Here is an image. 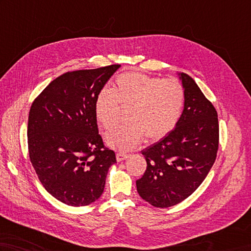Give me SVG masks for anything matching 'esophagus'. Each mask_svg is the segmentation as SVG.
I'll use <instances>...</instances> for the list:
<instances>
[{"instance_id":"34e87169","label":"esophagus","mask_w":251,"mask_h":251,"mask_svg":"<svg viewBox=\"0 0 251 251\" xmlns=\"http://www.w3.org/2000/svg\"><path fill=\"white\" fill-rule=\"evenodd\" d=\"M128 157H129V155H128V154H124V153H118V154H116V160H118L119 162H121V161H123V160L127 159Z\"/></svg>"}]
</instances>
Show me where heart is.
I'll return each mask as SVG.
<instances>
[{"label":"heart","mask_w":251,"mask_h":251,"mask_svg":"<svg viewBox=\"0 0 251 251\" xmlns=\"http://www.w3.org/2000/svg\"><path fill=\"white\" fill-rule=\"evenodd\" d=\"M119 104L129 107L126 121L104 135L110 148L127 152L144 136L157 141L167 137L177 125L184 104L183 86L176 79H160L141 73L120 75L111 90L103 89L95 99V115L104 128L113 126Z\"/></svg>","instance_id":"obj_1"}]
</instances>
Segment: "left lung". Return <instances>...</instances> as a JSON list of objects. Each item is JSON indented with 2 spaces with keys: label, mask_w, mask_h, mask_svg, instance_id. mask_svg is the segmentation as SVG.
<instances>
[{
  "label": "left lung",
  "mask_w": 251,
  "mask_h": 251,
  "mask_svg": "<svg viewBox=\"0 0 251 251\" xmlns=\"http://www.w3.org/2000/svg\"><path fill=\"white\" fill-rule=\"evenodd\" d=\"M184 90V109L176 128L141 151L147 170L137 190L155 207L184 201L206 177L216 159L219 140L217 111L195 80L177 74Z\"/></svg>",
  "instance_id": "obj_1"
}]
</instances>
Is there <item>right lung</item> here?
I'll return each instance as SVG.
<instances>
[{"instance_id":"obj_1","label":"right lung","mask_w":251,"mask_h":251,"mask_svg":"<svg viewBox=\"0 0 251 251\" xmlns=\"http://www.w3.org/2000/svg\"><path fill=\"white\" fill-rule=\"evenodd\" d=\"M121 65L66 73L35 99L28 113L27 144L45 189L71 206L100 198L116 162L98 133L95 99Z\"/></svg>"}]
</instances>
